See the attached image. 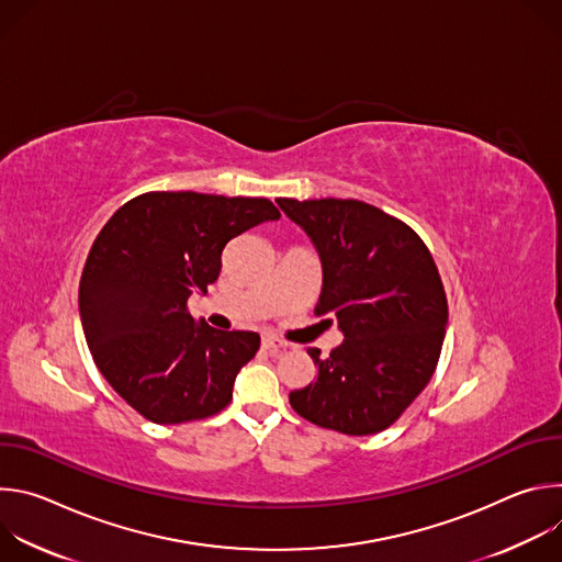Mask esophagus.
<instances>
[{
	"label": "esophagus",
	"instance_id": "34e87169",
	"mask_svg": "<svg viewBox=\"0 0 562 562\" xmlns=\"http://www.w3.org/2000/svg\"><path fill=\"white\" fill-rule=\"evenodd\" d=\"M262 347L269 351H280V349H286V342H282L273 336H262Z\"/></svg>",
	"mask_w": 562,
	"mask_h": 562
}]
</instances>
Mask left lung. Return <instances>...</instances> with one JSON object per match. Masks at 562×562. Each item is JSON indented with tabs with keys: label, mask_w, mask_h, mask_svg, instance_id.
<instances>
[{
	"label": "left lung",
	"mask_w": 562,
	"mask_h": 562,
	"mask_svg": "<svg viewBox=\"0 0 562 562\" xmlns=\"http://www.w3.org/2000/svg\"><path fill=\"white\" fill-rule=\"evenodd\" d=\"M323 262L315 315L345 334L289 403L304 420L347 436L391 427L431 380L447 327V295L420 235L360 200H278Z\"/></svg>",
	"instance_id": "left-lung-1"
}]
</instances>
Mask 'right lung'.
Wrapping results in <instances>:
<instances>
[{"label": "right lung", "mask_w": 562, "mask_h": 562, "mask_svg": "<svg viewBox=\"0 0 562 562\" xmlns=\"http://www.w3.org/2000/svg\"><path fill=\"white\" fill-rule=\"evenodd\" d=\"M278 217L267 198L150 191L104 224L79 280V315L100 373L139 416L180 425L231 403L260 336L198 325L187 302L217 280L233 237Z\"/></svg>", "instance_id": "1"}]
</instances>
